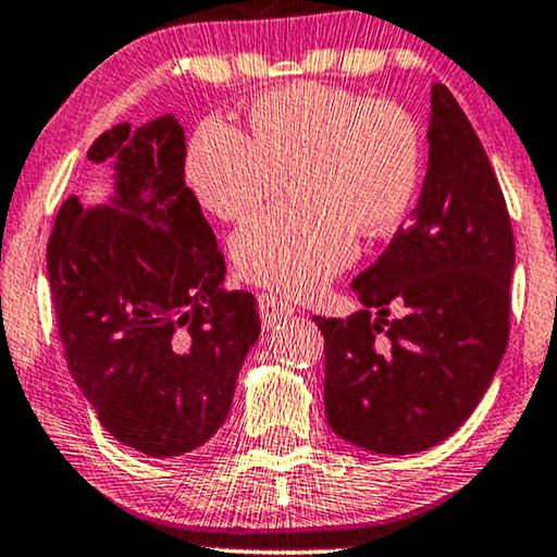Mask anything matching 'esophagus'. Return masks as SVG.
<instances>
[{"label": "esophagus", "mask_w": 557, "mask_h": 557, "mask_svg": "<svg viewBox=\"0 0 557 557\" xmlns=\"http://www.w3.org/2000/svg\"><path fill=\"white\" fill-rule=\"evenodd\" d=\"M258 311H261L263 324L265 326H273L276 322H281V319L292 317L294 314V307L288 301L278 299V296L261 294V296H258Z\"/></svg>", "instance_id": "esophagus-1"}]
</instances>
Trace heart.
I'll list each match as a JSON object with an SVG mask.
<instances>
[{
	"label": "heart",
	"instance_id": "obj_1",
	"mask_svg": "<svg viewBox=\"0 0 557 557\" xmlns=\"http://www.w3.org/2000/svg\"><path fill=\"white\" fill-rule=\"evenodd\" d=\"M187 185L225 223L253 215L281 177L301 208L253 218L231 238L243 278L311 296L355 261L357 235L395 233L423 174L408 111L355 90L296 83L248 106L246 132L205 119L189 136Z\"/></svg>",
	"mask_w": 557,
	"mask_h": 557
}]
</instances>
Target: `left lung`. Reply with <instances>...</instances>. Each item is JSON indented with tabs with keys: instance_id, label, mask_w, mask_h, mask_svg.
Here are the masks:
<instances>
[{
	"instance_id": "8db88e82",
	"label": "left lung",
	"mask_w": 557,
	"mask_h": 557,
	"mask_svg": "<svg viewBox=\"0 0 557 557\" xmlns=\"http://www.w3.org/2000/svg\"><path fill=\"white\" fill-rule=\"evenodd\" d=\"M425 136L429 170L410 223L352 281L364 309L314 317L324 334L326 423L347 444L391 456L425 451L467 421L509 334L515 235L505 195L441 83L431 86ZM391 302L407 314L387 323Z\"/></svg>"
}]
</instances>
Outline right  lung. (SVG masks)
<instances>
[{
  "label": "right lung",
  "mask_w": 557,
  "mask_h": 557,
  "mask_svg": "<svg viewBox=\"0 0 557 557\" xmlns=\"http://www.w3.org/2000/svg\"><path fill=\"white\" fill-rule=\"evenodd\" d=\"M185 128L172 113L103 132L109 202L71 195L48 243L67 370L128 448L172 459L208 444L261 332L253 294L223 288L225 258L185 185Z\"/></svg>",
  "instance_id": "1"
}]
</instances>
